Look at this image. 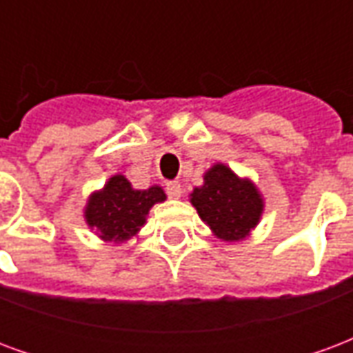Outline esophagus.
Instances as JSON below:
<instances>
[{
    "instance_id": "obj_1",
    "label": "esophagus",
    "mask_w": 353,
    "mask_h": 353,
    "mask_svg": "<svg viewBox=\"0 0 353 353\" xmlns=\"http://www.w3.org/2000/svg\"><path fill=\"white\" fill-rule=\"evenodd\" d=\"M166 192H168L170 199H179L181 196V185L177 181H170V183H166Z\"/></svg>"
}]
</instances>
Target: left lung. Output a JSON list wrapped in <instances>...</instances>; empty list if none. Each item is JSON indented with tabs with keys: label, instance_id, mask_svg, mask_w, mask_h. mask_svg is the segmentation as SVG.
Masks as SVG:
<instances>
[{
	"label": "left lung",
	"instance_id": "8db88e82",
	"mask_svg": "<svg viewBox=\"0 0 353 353\" xmlns=\"http://www.w3.org/2000/svg\"><path fill=\"white\" fill-rule=\"evenodd\" d=\"M191 202L215 236L227 242L248 236L263 214V199L255 185L240 179L225 164L208 170L204 185L192 191Z\"/></svg>",
	"mask_w": 353,
	"mask_h": 353
}]
</instances>
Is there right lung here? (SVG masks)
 Listing matches in <instances>:
<instances>
[{"mask_svg": "<svg viewBox=\"0 0 353 353\" xmlns=\"http://www.w3.org/2000/svg\"><path fill=\"white\" fill-rule=\"evenodd\" d=\"M162 200H166V194L157 185L136 191L126 177L113 176L101 191L88 199L85 219L88 227L100 232L101 240L123 242L143 227L149 210Z\"/></svg>", "mask_w": 353, "mask_h": 353, "instance_id": "obj_1", "label": "right lung"}]
</instances>
